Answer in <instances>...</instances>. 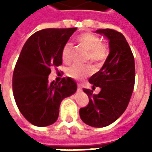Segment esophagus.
<instances>
[{"instance_id": "obj_1", "label": "esophagus", "mask_w": 152, "mask_h": 152, "mask_svg": "<svg viewBox=\"0 0 152 152\" xmlns=\"http://www.w3.org/2000/svg\"><path fill=\"white\" fill-rule=\"evenodd\" d=\"M77 87H78V89H79V90H82V86H80V85H78Z\"/></svg>"}]
</instances>
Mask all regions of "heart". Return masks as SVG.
Here are the masks:
<instances>
[{"mask_svg":"<svg viewBox=\"0 0 152 152\" xmlns=\"http://www.w3.org/2000/svg\"><path fill=\"white\" fill-rule=\"evenodd\" d=\"M76 40L80 46L88 51V55L86 58L87 61L90 60L92 62H102L107 56V47L102 43V40L98 36L90 32H86L78 36ZM72 58V44L67 42L65 44L62 50V59L63 63L68 64L71 63ZM92 72L93 69L90 66L73 65L66 69V76L73 79L80 80L91 74Z\"/></svg>","mask_w":152,"mask_h":152,"instance_id":"b5f03b06","label":"heart"}]
</instances>
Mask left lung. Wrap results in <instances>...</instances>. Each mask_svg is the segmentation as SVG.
<instances>
[{
    "label": "left lung",
    "instance_id": "obj_1",
    "mask_svg": "<svg viewBox=\"0 0 152 152\" xmlns=\"http://www.w3.org/2000/svg\"><path fill=\"white\" fill-rule=\"evenodd\" d=\"M95 32L107 38L110 52L102 68L89 80L93 90L99 87L101 91L94 95L91 89H83L89 102L80 109V116L89 126L102 128L115 122L127 108L134 87L135 64L130 47L121 32L108 28Z\"/></svg>",
    "mask_w": 152,
    "mask_h": 152
}]
</instances>
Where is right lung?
<instances>
[{"label": "right lung", "mask_w": 152, "mask_h": 152, "mask_svg": "<svg viewBox=\"0 0 152 152\" xmlns=\"http://www.w3.org/2000/svg\"><path fill=\"white\" fill-rule=\"evenodd\" d=\"M72 28H47L31 35L18 57L13 74V94L18 108L31 124L45 127L53 124L58 117L62 100L77 89L71 77L62 81L49 82L52 66L63 63L62 50Z\"/></svg>", "instance_id": "right-lung-1"}]
</instances>
